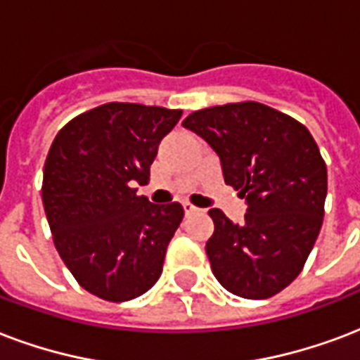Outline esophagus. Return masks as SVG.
I'll return each mask as SVG.
<instances>
[{"instance_id": "1", "label": "esophagus", "mask_w": 360, "mask_h": 360, "mask_svg": "<svg viewBox=\"0 0 360 360\" xmlns=\"http://www.w3.org/2000/svg\"><path fill=\"white\" fill-rule=\"evenodd\" d=\"M183 210H185L186 215H192V213H196V211H198V207H194L191 202H183Z\"/></svg>"}]
</instances>
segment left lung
<instances>
[{"label": "left lung", "mask_w": 360, "mask_h": 360, "mask_svg": "<svg viewBox=\"0 0 360 360\" xmlns=\"http://www.w3.org/2000/svg\"><path fill=\"white\" fill-rule=\"evenodd\" d=\"M183 126L210 143L224 183L247 202L241 224L210 210L215 230L205 253L213 276L241 298L278 295L302 271L323 224L326 166L315 139L259 101L200 109Z\"/></svg>", "instance_id": "left-lung-1"}]
</instances>
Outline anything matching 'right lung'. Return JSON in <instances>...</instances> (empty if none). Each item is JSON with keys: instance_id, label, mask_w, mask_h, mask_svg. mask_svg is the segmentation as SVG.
I'll list each match as a JSON object with an SVG mask.
<instances>
[{"instance_id": "obj_1", "label": "right lung", "mask_w": 360, "mask_h": 360, "mask_svg": "<svg viewBox=\"0 0 360 360\" xmlns=\"http://www.w3.org/2000/svg\"><path fill=\"white\" fill-rule=\"evenodd\" d=\"M181 109L111 101L70 120L43 169V205L56 251L77 283L126 302L158 281L183 205L150 204L134 186L149 179L162 137Z\"/></svg>"}]
</instances>
